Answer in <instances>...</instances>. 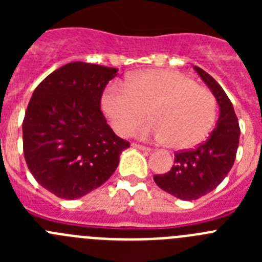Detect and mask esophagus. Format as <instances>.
Returning a JSON list of instances; mask_svg holds the SVG:
<instances>
[{
    "label": "esophagus",
    "mask_w": 262,
    "mask_h": 262,
    "mask_svg": "<svg viewBox=\"0 0 262 262\" xmlns=\"http://www.w3.org/2000/svg\"><path fill=\"white\" fill-rule=\"evenodd\" d=\"M131 145H133L134 148H136V149H140V151H143V152H151L152 151L151 148L144 147V145H140V144H136V143H133Z\"/></svg>",
    "instance_id": "obj_1"
}]
</instances>
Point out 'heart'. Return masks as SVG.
<instances>
[{
    "mask_svg": "<svg viewBox=\"0 0 262 262\" xmlns=\"http://www.w3.org/2000/svg\"><path fill=\"white\" fill-rule=\"evenodd\" d=\"M103 113L113 128L128 135L145 119L151 122L134 134L168 142L174 149L200 144L216 118V99L206 88L181 72L149 69L129 76L126 86L108 85L101 98Z\"/></svg>",
    "mask_w": 262,
    "mask_h": 262,
    "instance_id": "heart-1",
    "label": "heart"
}]
</instances>
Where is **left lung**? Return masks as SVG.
<instances>
[{"instance_id":"1","label":"left lung","mask_w":262,"mask_h":262,"mask_svg":"<svg viewBox=\"0 0 262 262\" xmlns=\"http://www.w3.org/2000/svg\"><path fill=\"white\" fill-rule=\"evenodd\" d=\"M219 105V118L207 140L191 151L177 152L174 164L165 174L154 176L160 189L184 201L198 200L214 190L235 163L240 128L230 98L216 81L200 67H194Z\"/></svg>"}]
</instances>
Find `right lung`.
Listing matches in <instances>:
<instances>
[{"mask_svg": "<svg viewBox=\"0 0 262 262\" xmlns=\"http://www.w3.org/2000/svg\"><path fill=\"white\" fill-rule=\"evenodd\" d=\"M117 68L73 61L48 75L23 119V154L41 186L77 200L105 184L129 143L110 128L101 97Z\"/></svg>", "mask_w": 262, "mask_h": 262, "instance_id": "add662e5", "label": "right lung"}]
</instances>
